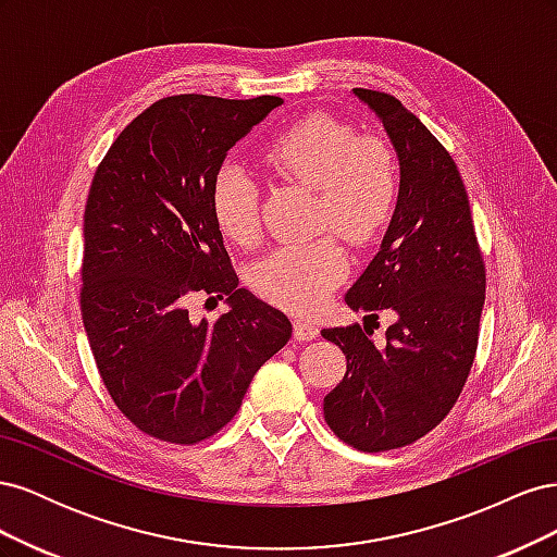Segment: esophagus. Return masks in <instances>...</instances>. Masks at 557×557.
<instances>
[{
	"mask_svg": "<svg viewBox=\"0 0 557 557\" xmlns=\"http://www.w3.org/2000/svg\"><path fill=\"white\" fill-rule=\"evenodd\" d=\"M318 336V327L315 323H311V320H305V318H295V339L299 342H311Z\"/></svg>",
	"mask_w": 557,
	"mask_h": 557,
	"instance_id": "34e87169",
	"label": "esophagus"
}]
</instances>
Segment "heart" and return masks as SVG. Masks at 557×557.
<instances>
[{"label":"heart","instance_id":"heart-1","mask_svg":"<svg viewBox=\"0 0 557 557\" xmlns=\"http://www.w3.org/2000/svg\"><path fill=\"white\" fill-rule=\"evenodd\" d=\"M264 162L285 178L315 190V223L350 244H367L387 225L397 205V170L391 148L358 137L330 115L301 117L262 150ZM218 227L237 244L256 242L260 230L258 183L237 164L218 170L211 185ZM346 258L334 239L283 244L252 269L256 290L274 305L307 313L344 278Z\"/></svg>","mask_w":557,"mask_h":557}]
</instances>
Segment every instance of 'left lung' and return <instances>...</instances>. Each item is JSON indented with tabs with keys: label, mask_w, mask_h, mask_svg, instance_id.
Masks as SVG:
<instances>
[{
	"label": "left lung",
	"mask_w": 557,
	"mask_h": 557,
	"mask_svg": "<svg viewBox=\"0 0 557 557\" xmlns=\"http://www.w3.org/2000/svg\"><path fill=\"white\" fill-rule=\"evenodd\" d=\"M352 95L393 141L399 195L379 252L344 299L367 311L364 320L391 311L395 323L381 348L358 323L320 332L346 356V374L323 411L342 442L379 453L413 444L458 401L479 346L485 264L448 150L393 95Z\"/></svg>",
	"instance_id": "8db88e82"
}]
</instances>
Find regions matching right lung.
Here are the masks:
<instances>
[{
	"label": "right lung",
	"mask_w": 557,
	"mask_h": 557,
	"mask_svg": "<svg viewBox=\"0 0 557 557\" xmlns=\"http://www.w3.org/2000/svg\"><path fill=\"white\" fill-rule=\"evenodd\" d=\"M283 99L176 95L150 104L99 162L83 218L81 315L115 407L141 432L197 444L223 430L293 325L246 288L211 209L227 150ZM231 311L193 324L190 294ZM213 299V297H211Z\"/></svg>",
	"instance_id": "1"
}]
</instances>
